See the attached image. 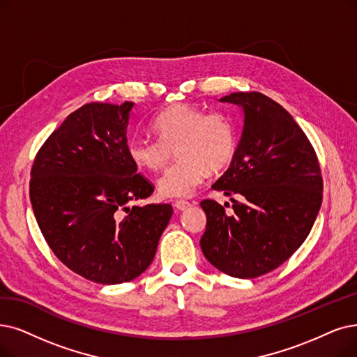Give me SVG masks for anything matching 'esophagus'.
Wrapping results in <instances>:
<instances>
[{
    "label": "esophagus",
    "instance_id": "obj_1",
    "mask_svg": "<svg viewBox=\"0 0 357 357\" xmlns=\"http://www.w3.org/2000/svg\"><path fill=\"white\" fill-rule=\"evenodd\" d=\"M189 206H190V202L183 201V199H180V201H176V202H174V208H176L177 211H184V209H188Z\"/></svg>",
    "mask_w": 357,
    "mask_h": 357
}]
</instances>
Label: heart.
<instances>
[{
    "label": "heart",
    "mask_w": 357,
    "mask_h": 357,
    "mask_svg": "<svg viewBox=\"0 0 357 357\" xmlns=\"http://www.w3.org/2000/svg\"><path fill=\"white\" fill-rule=\"evenodd\" d=\"M152 130L156 139H132L127 153L139 169L155 173L176 151L178 161L158 180V190L165 197L190 196L208 173H221L234 158L236 130L224 114L177 104L153 120Z\"/></svg>",
    "instance_id": "b5f03b06"
}]
</instances>
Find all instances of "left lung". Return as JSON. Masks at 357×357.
I'll use <instances>...</instances> for the list:
<instances>
[{"mask_svg": "<svg viewBox=\"0 0 357 357\" xmlns=\"http://www.w3.org/2000/svg\"><path fill=\"white\" fill-rule=\"evenodd\" d=\"M220 101L238 105L245 120L234 158L212 189L238 199L231 197V213L211 199L201 202V248L221 273L256 278L286 262L309 236L322 204L321 168L303 130L266 95L236 92Z\"/></svg>", "mask_w": 357, "mask_h": 357, "instance_id": "left-lung-1", "label": "left lung"}]
</instances>
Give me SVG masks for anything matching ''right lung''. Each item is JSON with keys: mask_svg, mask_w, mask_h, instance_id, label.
<instances>
[{"mask_svg": "<svg viewBox=\"0 0 357 357\" xmlns=\"http://www.w3.org/2000/svg\"><path fill=\"white\" fill-rule=\"evenodd\" d=\"M133 102L80 107L45 140L31 171V202L48 246L73 273L120 284L151 265L173 215L127 153Z\"/></svg>", "mask_w": 357, "mask_h": 357, "instance_id": "right-lung-1", "label": "right lung"}]
</instances>
